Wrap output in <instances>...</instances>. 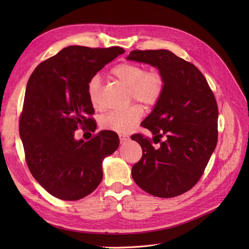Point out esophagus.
<instances>
[{"mask_svg": "<svg viewBox=\"0 0 249 249\" xmlns=\"http://www.w3.org/2000/svg\"><path fill=\"white\" fill-rule=\"evenodd\" d=\"M118 136H119V140H120V142H122V143H124V142H125V141L129 140V136H127V135H123V134H119Z\"/></svg>", "mask_w": 249, "mask_h": 249, "instance_id": "34e87169", "label": "esophagus"}]
</instances>
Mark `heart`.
I'll list each match as a JSON object with an SVG mask.
<instances>
[{"label":"heart","mask_w":249,"mask_h":249,"mask_svg":"<svg viewBox=\"0 0 249 249\" xmlns=\"http://www.w3.org/2000/svg\"><path fill=\"white\" fill-rule=\"evenodd\" d=\"M111 73L129 88L130 102H139L145 107H154L159 103L165 88V79L160 70L153 67L145 71L137 63H120L113 67ZM101 84L99 74H93L87 83L89 101L94 108L100 107ZM142 114V108L134 104L124 110L107 113L101 119V126L119 134L129 133L137 124Z\"/></svg>","instance_id":"1"}]
</instances>
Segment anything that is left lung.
Here are the masks:
<instances>
[{
	"mask_svg": "<svg viewBox=\"0 0 249 249\" xmlns=\"http://www.w3.org/2000/svg\"><path fill=\"white\" fill-rule=\"evenodd\" d=\"M126 59L157 67L165 79L159 103L141 123L160 145L155 147L141 134L133 135L143 152L132 167L133 179L154 196H178L196 185L216 147L214 93L196 66L170 51L135 50Z\"/></svg>",
	"mask_w": 249,
	"mask_h": 249,
	"instance_id": "1",
	"label": "left lung"
}]
</instances>
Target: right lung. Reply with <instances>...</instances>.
Returning a JSON list of instances; mask_svg holds the SVG:
<instances>
[{
  "label": "right lung",
  "instance_id": "add662e5",
  "mask_svg": "<svg viewBox=\"0 0 249 249\" xmlns=\"http://www.w3.org/2000/svg\"><path fill=\"white\" fill-rule=\"evenodd\" d=\"M124 53L119 47L71 46L44 60L29 78L19 135L30 171L53 196L78 200L102 182V162L117 149V134L101 131L84 141L74 139V131H94L87 83Z\"/></svg>",
  "mask_w": 249,
  "mask_h": 249
}]
</instances>
